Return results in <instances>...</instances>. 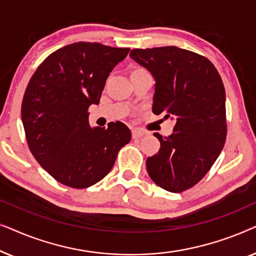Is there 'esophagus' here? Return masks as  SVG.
<instances>
[{"label": "esophagus", "instance_id": "esophagus-1", "mask_svg": "<svg viewBox=\"0 0 256 256\" xmlns=\"http://www.w3.org/2000/svg\"><path fill=\"white\" fill-rule=\"evenodd\" d=\"M146 132L143 130H140V129H132V138H142L143 135H144Z\"/></svg>", "mask_w": 256, "mask_h": 256}]
</instances>
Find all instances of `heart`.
I'll use <instances>...</instances> for the list:
<instances>
[{
  "instance_id": "obj_1",
  "label": "heart",
  "mask_w": 256,
  "mask_h": 256,
  "mask_svg": "<svg viewBox=\"0 0 256 256\" xmlns=\"http://www.w3.org/2000/svg\"><path fill=\"white\" fill-rule=\"evenodd\" d=\"M140 70H143V68H135L134 71H140ZM134 71H132V72H134Z\"/></svg>"
}]
</instances>
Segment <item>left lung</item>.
Here are the masks:
<instances>
[{
	"instance_id": "obj_1",
	"label": "left lung",
	"mask_w": 256,
	"mask_h": 256,
	"mask_svg": "<svg viewBox=\"0 0 256 256\" xmlns=\"http://www.w3.org/2000/svg\"><path fill=\"white\" fill-rule=\"evenodd\" d=\"M130 58L155 79L152 113L176 121L156 155L146 158L152 180L169 192H183L208 174L226 141V94L208 58L177 46L134 48Z\"/></svg>"
}]
</instances>
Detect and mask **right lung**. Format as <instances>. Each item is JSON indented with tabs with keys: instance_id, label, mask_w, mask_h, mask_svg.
<instances>
[{
	"instance_id": "obj_1",
	"label": "right lung",
	"mask_w": 256,
	"mask_h": 256,
	"mask_svg": "<svg viewBox=\"0 0 256 256\" xmlns=\"http://www.w3.org/2000/svg\"><path fill=\"white\" fill-rule=\"evenodd\" d=\"M129 48L79 42L51 54L31 76L22 102L29 149L56 180L92 186L113 168L132 138L120 121L90 127L88 107L99 104L106 80Z\"/></svg>"
}]
</instances>
